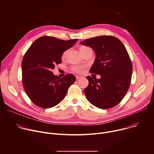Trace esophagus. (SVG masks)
<instances>
[{
    "mask_svg": "<svg viewBox=\"0 0 154 154\" xmlns=\"http://www.w3.org/2000/svg\"><path fill=\"white\" fill-rule=\"evenodd\" d=\"M75 77H76L77 80H79L80 78H82V76H80V75H76Z\"/></svg>",
    "mask_w": 154,
    "mask_h": 154,
    "instance_id": "1",
    "label": "esophagus"
}]
</instances>
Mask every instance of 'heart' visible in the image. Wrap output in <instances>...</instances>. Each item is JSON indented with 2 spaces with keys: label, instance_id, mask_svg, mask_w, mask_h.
I'll use <instances>...</instances> for the list:
<instances>
[{
  "label": "heart",
  "instance_id": "1",
  "mask_svg": "<svg viewBox=\"0 0 154 154\" xmlns=\"http://www.w3.org/2000/svg\"><path fill=\"white\" fill-rule=\"evenodd\" d=\"M89 48L88 47H86V46H81L80 48V51L82 52L83 51V50L86 49H88ZM66 55V52H64L63 54V57H64ZM72 70L74 71V72H77V73H81L83 72V67L82 66H74L72 68Z\"/></svg>",
  "mask_w": 154,
  "mask_h": 154
}]
</instances>
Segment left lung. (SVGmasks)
<instances>
[{
    "label": "left lung",
    "mask_w": 154,
    "mask_h": 154,
    "mask_svg": "<svg viewBox=\"0 0 154 154\" xmlns=\"http://www.w3.org/2000/svg\"><path fill=\"white\" fill-rule=\"evenodd\" d=\"M80 43L94 51L96 58L90 72L101 77H86L89 85L84 93L88 100L101 109L116 106L125 96L132 74V64L125 46L112 36H96Z\"/></svg>",
    "instance_id": "left-lung-1"
}]
</instances>
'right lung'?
<instances>
[{"label":"right lung","mask_w":154,"mask_h":154,"mask_svg":"<svg viewBox=\"0 0 154 154\" xmlns=\"http://www.w3.org/2000/svg\"><path fill=\"white\" fill-rule=\"evenodd\" d=\"M77 39L64 41L45 36L36 39L22 61V75L24 90L36 105L49 108L61 102L69 88L75 82L72 74L62 78L52 70L61 63L63 52L72 48Z\"/></svg>","instance_id":"right-lung-1"}]
</instances>
